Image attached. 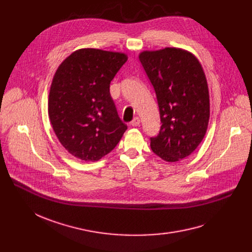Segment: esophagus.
Masks as SVG:
<instances>
[{
    "instance_id": "esophagus-1",
    "label": "esophagus",
    "mask_w": 252,
    "mask_h": 252,
    "mask_svg": "<svg viewBox=\"0 0 252 252\" xmlns=\"http://www.w3.org/2000/svg\"><path fill=\"white\" fill-rule=\"evenodd\" d=\"M140 125V118L139 117H135L133 121L130 122V126H138Z\"/></svg>"
}]
</instances>
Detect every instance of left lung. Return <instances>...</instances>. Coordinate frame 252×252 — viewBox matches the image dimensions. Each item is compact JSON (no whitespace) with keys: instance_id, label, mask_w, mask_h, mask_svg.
I'll return each mask as SVG.
<instances>
[{"instance_id":"1","label":"left lung","mask_w":252,"mask_h":252,"mask_svg":"<svg viewBox=\"0 0 252 252\" xmlns=\"http://www.w3.org/2000/svg\"><path fill=\"white\" fill-rule=\"evenodd\" d=\"M139 59L160 114L159 134L150 138L151 149L165 161H179L198 147L208 126L209 95L202 66L191 53L177 48L144 51Z\"/></svg>"}]
</instances>
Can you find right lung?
Here are the masks:
<instances>
[{"mask_svg":"<svg viewBox=\"0 0 252 252\" xmlns=\"http://www.w3.org/2000/svg\"><path fill=\"white\" fill-rule=\"evenodd\" d=\"M124 53L73 52L58 67L50 89V122L63 147L86 161L112 151L127 128L110 96V83L126 62Z\"/></svg>","mask_w":252,"mask_h":252,"instance_id":"1","label":"right lung"}]
</instances>
